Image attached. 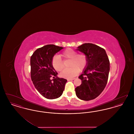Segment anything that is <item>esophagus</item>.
<instances>
[{"instance_id":"34e87169","label":"esophagus","mask_w":134,"mask_h":134,"mask_svg":"<svg viewBox=\"0 0 134 134\" xmlns=\"http://www.w3.org/2000/svg\"><path fill=\"white\" fill-rule=\"evenodd\" d=\"M74 78H71V79H67V80L68 81H71V80H74Z\"/></svg>"}]
</instances>
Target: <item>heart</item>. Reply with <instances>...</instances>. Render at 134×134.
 Instances as JSON below:
<instances>
[{
	"label": "heart",
	"instance_id": "heart-1",
	"mask_svg": "<svg viewBox=\"0 0 134 134\" xmlns=\"http://www.w3.org/2000/svg\"><path fill=\"white\" fill-rule=\"evenodd\" d=\"M60 56L64 60H70L69 68L63 70L60 76L65 78H72L76 76L79 70L83 71L87 66L88 58L84 53L77 54L76 52L71 49L63 51ZM52 65L54 69L57 71H61L64 68V64L60 56L56 55L53 56Z\"/></svg>",
	"mask_w": 134,
	"mask_h": 134
}]
</instances>
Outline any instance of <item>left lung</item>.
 I'll list each match as a JSON object with an SVG mask.
<instances>
[{"label": "left lung", "mask_w": 134, "mask_h": 134, "mask_svg": "<svg viewBox=\"0 0 134 134\" xmlns=\"http://www.w3.org/2000/svg\"><path fill=\"white\" fill-rule=\"evenodd\" d=\"M78 51L85 54L88 63L83 73L79 76L81 84L75 88L77 96L88 101L99 96L106 86L109 72V61L105 50L91 43L79 46Z\"/></svg>", "instance_id": "8db88e82"}]
</instances>
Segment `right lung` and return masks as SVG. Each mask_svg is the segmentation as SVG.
<instances>
[{"label":"right lung","instance_id":"obj_1","mask_svg":"<svg viewBox=\"0 0 134 134\" xmlns=\"http://www.w3.org/2000/svg\"><path fill=\"white\" fill-rule=\"evenodd\" d=\"M63 48L54 45H46L37 49L31 57V77L32 83L38 92L47 99L59 97L62 94L67 81L65 79L57 76V72L52 65L54 55ZM51 76L54 80H51Z\"/></svg>","mask_w":134,"mask_h":134}]
</instances>
